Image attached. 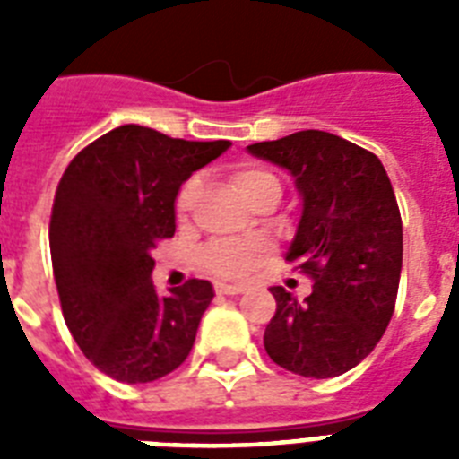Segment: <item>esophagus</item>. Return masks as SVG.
Returning a JSON list of instances; mask_svg holds the SVG:
<instances>
[{"instance_id": "34e87169", "label": "esophagus", "mask_w": 459, "mask_h": 459, "mask_svg": "<svg viewBox=\"0 0 459 459\" xmlns=\"http://www.w3.org/2000/svg\"><path fill=\"white\" fill-rule=\"evenodd\" d=\"M216 293L219 295H240L245 293V286H233V283H216Z\"/></svg>"}]
</instances>
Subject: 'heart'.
Wrapping results in <instances>:
<instances>
[{
    "instance_id": "1",
    "label": "heart",
    "mask_w": 459,
    "mask_h": 459,
    "mask_svg": "<svg viewBox=\"0 0 459 459\" xmlns=\"http://www.w3.org/2000/svg\"><path fill=\"white\" fill-rule=\"evenodd\" d=\"M233 186L245 200L252 202L257 195L266 190H279V178L273 173L257 169V166H245L233 173ZM202 193V180L190 178L186 186L180 187L178 200H176V212L180 219H186L195 209ZM269 257V245L262 240H216L202 250V264L207 272L221 279H243L252 273L262 262Z\"/></svg>"
}]
</instances>
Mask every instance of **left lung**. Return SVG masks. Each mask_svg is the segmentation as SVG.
<instances>
[{
  "label": "left lung",
  "mask_w": 459,
  "mask_h": 459,
  "mask_svg": "<svg viewBox=\"0 0 459 459\" xmlns=\"http://www.w3.org/2000/svg\"><path fill=\"white\" fill-rule=\"evenodd\" d=\"M247 152L295 178L302 209L286 259L314 281L305 302L269 288L276 314L266 355L300 377H341L377 348L395 309L403 221L388 173L377 154L324 131L255 143Z\"/></svg>",
  "instance_id": "8db88e82"
}]
</instances>
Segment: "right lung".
Returning <instances> with one entry per match:
<instances>
[{
	"label": "right lung",
	"instance_id": "add662e5",
	"mask_svg": "<svg viewBox=\"0 0 459 459\" xmlns=\"http://www.w3.org/2000/svg\"><path fill=\"white\" fill-rule=\"evenodd\" d=\"M229 147L128 124L61 176L49 221L54 281L68 331L107 377L150 384L190 355L214 288L193 279L159 295L152 250L176 233L180 186Z\"/></svg>",
	"mask_w": 459,
	"mask_h": 459
}]
</instances>
